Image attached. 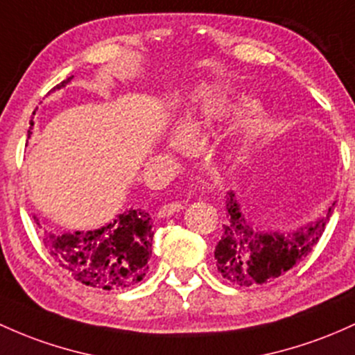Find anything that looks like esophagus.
Returning a JSON list of instances; mask_svg holds the SVG:
<instances>
[{"label":"esophagus","mask_w":355,"mask_h":355,"mask_svg":"<svg viewBox=\"0 0 355 355\" xmlns=\"http://www.w3.org/2000/svg\"><path fill=\"white\" fill-rule=\"evenodd\" d=\"M184 209V204L178 200H173V202H168V204L163 205L162 209H159L158 216L159 217H168V216H173L175 212H180V210Z\"/></svg>","instance_id":"esophagus-1"}]
</instances>
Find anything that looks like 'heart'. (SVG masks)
Listing matches in <instances>:
<instances>
[{"mask_svg": "<svg viewBox=\"0 0 355 355\" xmlns=\"http://www.w3.org/2000/svg\"><path fill=\"white\" fill-rule=\"evenodd\" d=\"M219 114H222V109H219V107L198 109V111L192 112V114H189L185 118V121H184L185 133H189V135L198 133V131L204 130V128L210 126V123H212V121L216 119Z\"/></svg>", "mask_w": 355, "mask_h": 355, "instance_id": "1", "label": "heart"}]
</instances>
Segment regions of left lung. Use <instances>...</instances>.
<instances>
[{"label": "left lung", "instance_id": "left-lung-1", "mask_svg": "<svg viewBox=\"0 0 355 355\" xmlns=\"http://www.w3.org/2000/svg\"><path fill=\"white\" fill-rule=\"evenodd\" d=\"M334 205L322 219L285 236L261 231L244 216L234 193L229 192L222 236L214 252L217 271L237 286H258L279 278L313 251L329 224Z\"/></svg>", "mask_w": 355, "mask_h": 355}]
</instances>
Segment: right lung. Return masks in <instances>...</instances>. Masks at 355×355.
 Wrapping results in <instances>:
<instances>
[{"label": "right lung", "instance_id": "obj_1", "mask_svg": "<svg viewBox=\"0 0 355 355\" xmlns=\"http://www.w3.org/2000/svg\"><path fill=\"white\" fill-rule=\"evenodd\" d=\"M72 77L57 84L53 91L69 84ZM153 234L150 214L131 207L96 231L49 234L45 246L76 282L97 290H124L145 278Z\"/></svg>", "mask_w": 355, "mask_h": 355}]
</instances>
